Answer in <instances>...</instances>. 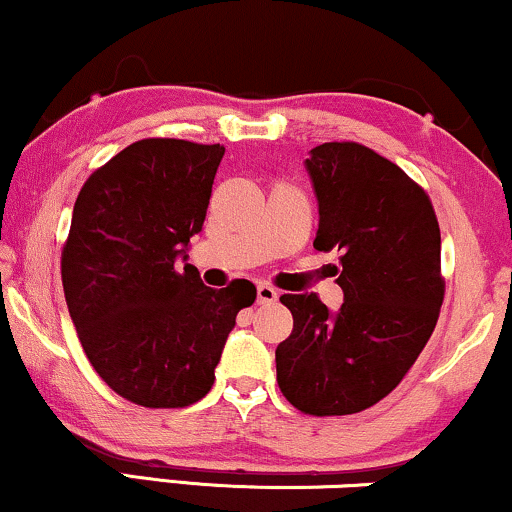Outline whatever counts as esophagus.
I'll return each instance as SVG.
<instances>
[{
	"mask_svg": "<svg viewBox=\"0 0 512 512\" xmlns=\"http://www.w3.org/2000/svg\"><path fill=\"white\" fill-rule=\"evenodd\" d=\"M256 299H258V304H275L277 292L270 285H258L256 287Z\"/></svg>",
	"mask_w": 512,
	"mask_h": 512,
	"instance_id": "1",
	"label": "esophagus"
}]
</instances>
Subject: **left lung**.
<instances>
[{
  "label": "left lung",
  "mask_w": 512,
  "mask_h": 512,
  "mask_svg": "<svg viewBox=\"0 0 512 512\" xmlns=\"http://www.w3.org/2000/svg\"><path fill=\"white\" fill-rule=\"evenodd\" d=\"M318 199V251H337L339 311L282 294L294 330L275 351L277 384L308 415H349L382 401L437 325L441 235L425 189L356 142H325L304 161Z\"/></svg>",
  "instance_id": "1"
}]
</instances>
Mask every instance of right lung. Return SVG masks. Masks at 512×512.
Returning <instances> with one entry per match:
<instances>
[{
  "instance_id": "obj_1",
  "label": "right lung",
  "mask_w": 512,
  "mask_h": 512,
  "mask_svg": "<svg viewBox=\"0 0 512 512\" xmlns=\"http://www.w3.org/2000/svg\"><path fill=\"white\" fill-rule=\"evenodd\" d=\"M220 144L140 140L92 173L61 254L68 313L92 368L123 399L182 408L211 391L249 280L211 289L187 261L204 225Z\"/></svg>"
}]
</instances>
